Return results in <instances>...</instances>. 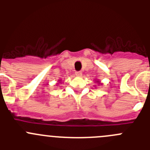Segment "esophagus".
<instances>
[{
	"label": "esophagus",
	"mask_w": 150,
	"mask_h": 150,
	"mask_svg": "<svg viewBox=\"0 0 150 150\" xmlns=\"http://www.w3.org/2000/svg\"><path fill=\"white\" fill-rule=\"evenodd\" d=\"M82 72H80V71H78V72H76L75 73V75H76V76H79V77H80V76H82Z\"/></svg>",
	"instance_id": "34e87169"
}]
</instances>
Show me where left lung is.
I'll use <instances>...</instances> for the list:
<instances>
[{"mask_svg": "<svg viewBox=\"0 0 150 150\" xmlns=\"http://www.w3.org/2000/svg\"><path fill=\"white\" fill-rule=\"evenodd\" d=\"M95 82H96V83H98V86H100H100H101V85H102V83H100V82L99 81V80H98V79H96V80H95Z\"/></svg>", "mask_w": 150, "mask_h": 150, "instance_id": "obj_1", "label": "left lung"}]
</instances>
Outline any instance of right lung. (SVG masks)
<instances>
[{
	"label": "right lung",
	"mask_w": 150,
	"mask_h": 150,
	"mask_svg": "<svg viewBox=\"0 0 150 150\" xmlns=\"http://www.w3.org/2000/svg\"><path fill=\"white\" fill-rule=\"evenodd\" d=\"M62 83V79H59V81H58V83H57V84H59V83Z\"/></svg>",
	"instance_id": "right-lung-1"
}]
</instances>
